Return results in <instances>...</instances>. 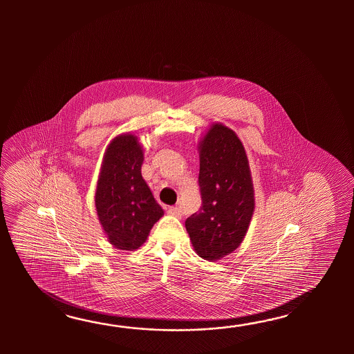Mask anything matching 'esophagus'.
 I'll return each instance as SVG.
<instances>
[{
	"mask_svg": "<svg viewBox=\"0 0 354 354\" xmlns=\"http://www.w3.org/2000/svg\"><path fill=\"white\" fill-rule=\"evenodd\" d=\"M168 214L172 215V216H176V218H180L182 216L180 207H169L168 209Z\"/></svg>",
	"mask_w": 354,
	"mask_h": 354,
	"instance_id": "esophagus-1",
	"label": "esophagus"
}]
</instances>
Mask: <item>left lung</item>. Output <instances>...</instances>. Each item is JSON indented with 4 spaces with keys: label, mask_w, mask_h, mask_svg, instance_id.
Masks as SVG:
<instances>
[{
    "label": "left lung",
    "mask_w": 354,
    "mask_h": 354,
    "mask_svg": "<svg viewBox=\"0 0 354 354\" xmlns=\"http://www.w3.org/2000/svg\"><path fill=\"white\" fill-rule=\"evenodd\" d=\"M203 206L186 220L198 256L218 261L244 241L254 212V187L239 136L221 122L211 124L197 144Z\"/></svg>",
    "instance_id": "left-lung-1"
}]
</instances>
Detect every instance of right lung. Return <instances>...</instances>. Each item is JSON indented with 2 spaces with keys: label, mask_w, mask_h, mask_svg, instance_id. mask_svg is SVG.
<instances>
[{
  "label": "right lung",
  "mask_w": 354,
  "mask_h": 354,
  "mask_svg": "<svg viewBox=\"0 0 354 354\" xmlns=\"http://www.w3.org/2000/svg\"><path fill=\"white\" fill-rule=\"evenodd\" d=\"M143 145L124 133L106 148L98 174L95 206L110 244L136 250L148 239L151 227L165 215L142 176Z\"/></svg>",
  "instance_id": "right-lung-1"
}]
</instances>
